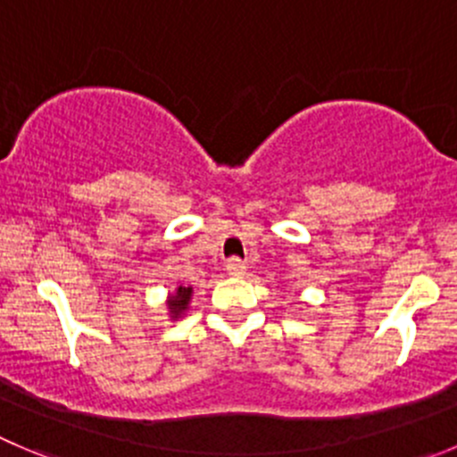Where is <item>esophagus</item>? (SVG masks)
<instances>
[{
  "label": "esophagus",
  "mask_w": 457,
  "mask_h": 457,
  "mask_svg": "<svg viewBox=\"0 0 457 457\" xmlns=\"http://www.w3.org/2000/svg\"><path fill=\"white\" fill-rule=\"evenodd\" d=\"M226 273H228V276H245L246 264L242 262L240 258H231L226 262Z\"/></svg>",
  "instance_id": "1"
}]
</instances>
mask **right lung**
I'll return each mask as SVG.
<instances>
[{
  "mask_svg": "<svg viewBox=\"0 0 457 457\" xmlns=\"http://www.w3.org/2000/svg\"><path fill=\"white\" fill-rule=\"evenodd\" d=\"M190 298H193V287H175L172 294H168L166 298V307H168V319L170 320H179L184 319L186 312L190 307Z\"/></svg>",
  "mask_w": 457,
  "mask_h": 457,
  "instance_id": "right-lung-1",
  "label": "right lung"
}]
</instances>
